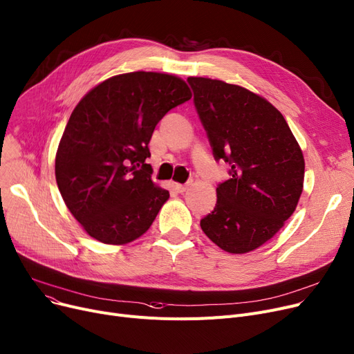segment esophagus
<instances>
[{"mask_svg":"<svg viewBox=\"0 0 354 354\" xmlns=\"http://www.w3.org/2000/svg\"><path fill=\"white\" fill-rule=\"evenodd\" d=\"M189 185H191V183H185V185H182V183H175V189H176L179 194H183L185 191H187V189L189 188Z\"/></svg>","mask_w":354,"mask_h":354,"instance_id":"34e87169","label":"esophagus"}]
</instances>
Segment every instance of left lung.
Returning <instances> with one entry per match:
<instances>
[{
  "label": "left lung",
  "instance_id": "obj_1",
  "mask_svg": "<svg viewBox=\"0 0 354 354\" xmlns=\"http://www.w3.org/2000/svg\"><path fill=\"white\" fill-rule=\"evenodd\" d=\"M214 156L231 165L201 228L221 250L247 254L292 215L303 192L304 156L288 123L267 99L238 84L188 77Z\"/></svg>",
  "mask_w": 354,
  "mask_h": 354
}]
</instances>
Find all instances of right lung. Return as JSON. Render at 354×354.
<instances>
[{
  "instance_id": "1",
  "label": "right lung",
  "mask_w": 354,
  "mask_h": 354,
  "mask_svg": "<svg viewBox=\"0 0 354 354\" xmlns=\"http://www.w3.org/2000/svg\"><path fill=\"white\" fill-rule=\"evenodd\" d=\"M191 97L174 74L132 71L99 83L74 107L55 153V180L91 238L123 245L151 228L169 191L151 178L147 145L167 111Z\"/></svg>"
}]
</instances>
